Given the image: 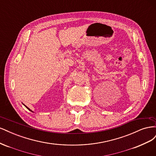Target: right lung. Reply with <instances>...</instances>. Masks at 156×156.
<instances>
[{
  "label": "right lung",
  "mask_w": 156,
  "mask_h": 156,
  "mask_svg": "<svg viewBox=\"0 0 156 156\" xmlns=\"http://www.w3.org/2000/svg\"><path fill=\"white\" fill-rule=\"evenodd\" d=\"M23 105H25V107H27V108H28V109H29V111H32V112H33V111H32V110H30V108H29V107H27V106H26V105H24V104H23Z\"/></svg>",
  "instance_id": "obj_1"
}]
</instances>
